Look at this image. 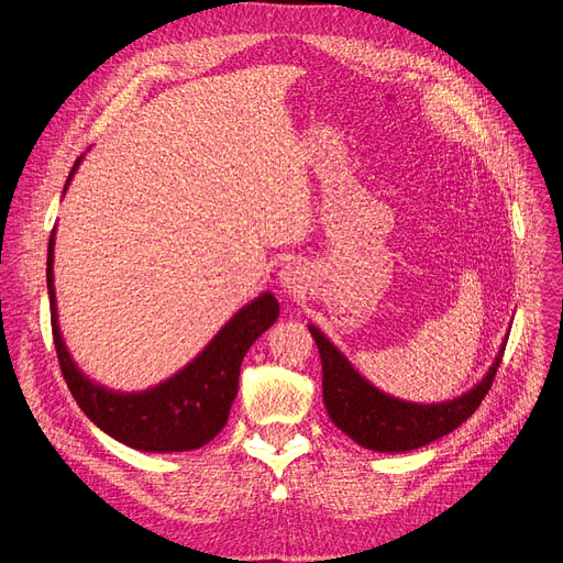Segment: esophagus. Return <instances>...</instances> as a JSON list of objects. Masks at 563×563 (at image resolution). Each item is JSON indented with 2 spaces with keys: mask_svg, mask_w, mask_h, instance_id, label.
<instances>
[{
  "mask_svg": "<svg viewBox=\"0 0 563 563\" xmlns=\"http://www.w3.org/2000/svg\"><path fill=\"white\" fill-rule=\"evenodd\" d=\"M278 280L280 285L287 289V291H297L303 287V280H306V269L301 266V262H287L280 274H278Z\"/></svg>",
  "mask_w": 563,
  "mask_h": 563,
  "instance_id": "1",
  "label": "esophagus"
}]
</instances>
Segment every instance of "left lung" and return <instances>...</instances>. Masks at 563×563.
I'll use <instances>...</instances> for the list:
<instances>
[{
	"label": "left lung",
	"mask_w": 563,
	"mask_h": 563,
	"mask_svg": "<svg viewBox=\"0 0 563 563\" xmlns=\"http://www.w3.org/2000/svg\"><path fill=\"white\" fill-rule=\"evenodd\" d=\"M310 333L321 356L323 404L333 424L374 452L418 450L461 427L488 395L507 346L501 344L493 367L470 393L442 404H412L376 390L319 329L310 327Z\"/></svg>",
	"instance_id": "8db88e82"
}]
</instances>
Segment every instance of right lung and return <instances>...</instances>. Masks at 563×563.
<instances>
[{"label":"right lung","instance_id":"add662e5","mask_svg":"<svg viewBox=\"0 0 563 563\" xmlns=\"http://www.w3.org/2000/svg\"><path fill=\"white\" fill-rule=\"evenodd\" d=\"M81 157L75 162L66 187ZM66 191V189H64ZM54 232L47 246V294L54 349L62 374L86 418L111 438L141 452H189L210 442L228 422L251 344L272 327L280 308L269 291L244 306L183 372L145 393H111L88 380L64 344L54 299Z\"/></svg>","mask_w":563,"mask_h":563}]
</instances>
